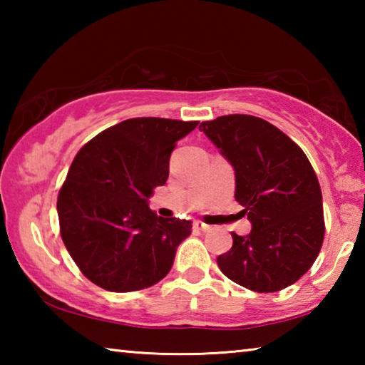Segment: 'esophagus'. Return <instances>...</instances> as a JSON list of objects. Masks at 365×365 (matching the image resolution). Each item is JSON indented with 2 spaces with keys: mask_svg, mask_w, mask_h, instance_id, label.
<instances>
[{
  "mask_svg": "<svg viewBox=\"0 0 365 365\" xmlns=\"http://www.w3.org/2000/svg\"><path fill=\"white\" fill-rule=\"evenodd\" d=\"M193 227L196 228V230H201V232H209V230H211V225H207V224H205V222H201V220H195Z\"/></svg>",
  "mask_w": 365,
  "mask_h": 365,
  "instance_id": "34e87169",
  "label": "esophagus"
}]
</instances>
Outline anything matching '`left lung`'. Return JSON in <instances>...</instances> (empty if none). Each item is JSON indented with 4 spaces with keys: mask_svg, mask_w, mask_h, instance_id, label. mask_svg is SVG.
I'll return each mask as SVG.
<instances>
[{
    "mask_svg": "<svg viewBox=\"0 0 365 365\" xmlns=\"http://www.w3.org/2000/svg\"><path fill=\"white\" fill-rule=\"evenodd\" d=\"M200 130L235 170V200L251 232L232 233V250L217 257L222 274L257 293L299 280L324 242L322 191L301 148L267 120L232 114L201 122Z\"/></svg>",
    "mask_w": 365,
    "mask_h": 365,
    "instance_id": "left-lung-1",
    "label": "left lung"
}]
</instances>
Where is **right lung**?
I'll return each instance as SVG.
<instances>
[{
	"instance_id": "1",
	"label": "right lung",
	"mask_w": 365,
	"mask_h": 365,
	"mask_svg": "<svg viewBox=\"0 0 365 365\" xmlns=\"http://www.w3.org/2000/svg\"><path fill=\"white\" fill-rule=\"evenodd\" d=\"M200 122L123 120L96 135L67 172L58 196L61 237L82 274L108 292L154 285L169 274L191 220L163 219L150 197L169 177L178 140Z\"/></svg>"
}]
</instances>
